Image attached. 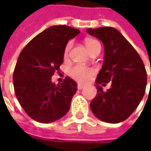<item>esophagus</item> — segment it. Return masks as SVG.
I'll use <instances>...</instances> for the list:
<instances>
[{"label": "esophagus", "mask_w": 151, "mask_h": 151, "mask_svg": "<svg viewBox=\"0 0 151 151\" xmlns=\"http://www.w3.org/2000/svg\"><path fill=\"white\" fill-rule=\"evenodd\" d=\"M84 87H85L84 85H82V84H78V85H77V88H78L79 90H81V89H83Z\"/></svg>", "instance_id": "1"}]
</instances>
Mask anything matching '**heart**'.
I'll return each mask as SVG.
<instances>
[{
	"label": "heart",
	"instance_id": "obj_1",
	"mask_svg": "<svg viewBox=\"0 0 151 151\" xmlns=\"http://www.w3.org/2000/svg\"><path fill=\"white\" fill-rule=\"evenodd\" d=\"M85 44H86V46L88 51H90L95 46L98 45L99 43L95 39H86ZM70 49H71V43H69L66 45L65 50V54H64L65 57L68 56ZM94 74H95V70L93 69L81 66V65H75V66L71 67L69 70V75L73 79L76 80L79 82H83V83L88 81Z\"/></svg>",
	"mask_w": 151,
	"mask_h": 151
}]
</instances>
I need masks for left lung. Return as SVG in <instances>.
Here are the masks:
<instances>
[{"label": "left lung", "mask_w": 151, "mask_h": 151, "mask_svg": "<svg viewBox=\"0 0 151 151\" xmlns=\"http://www.w3.org/2000/svg\"><path fill=\"white\" fill-rule=\"evenodd\" d=\"M86 32L100 39L104 46V61L96 80L97 94L91 101V109L103 122H123L134 113L145 95V65L134 48L114 27L88 28ZM109 81H112L111 88L104 92L99 85Z\"/></svg>", "instance_id": "left-lung-1"}]
</instances>
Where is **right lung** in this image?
Segmentation results:
<instances>
[{"label": "right lung", "mask_w": 151, "mask_h": 151, "mask_svg": "<svg viewBox=\"0 0 151 151\" xmlns=\"http://www.w3.org/2000/svg\"><path fill=\"white\" fill-rule=\"evenodd\" d=\"M80 32L65 25L52 26L22 50L15 66L13 86L20 105L33 120L52 123L70 110L77 83L66 76L63 83L55 85L51 77L60 70L68 41Z\"/></svg>", "instance_id": "right-lung-1"}]
</instances>
